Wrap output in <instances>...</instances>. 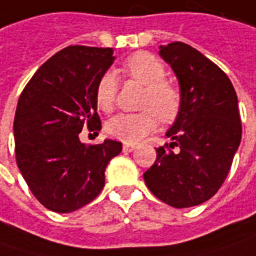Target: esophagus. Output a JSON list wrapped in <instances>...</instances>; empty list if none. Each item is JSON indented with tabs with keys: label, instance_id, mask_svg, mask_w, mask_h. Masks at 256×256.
Segmentation results:
<instances>
[{
	"label": "esophagus",
	"instance_id": "1",
	"mask_svg": "<svg viewBox=\"0 0 256 256\" xmlns=\"http://www.w3.org/2000/svg\"><path fill=\"white\" fill-rule=\"evenodd\" d=\"M134 150H135V145H130V144H124L122 145L124 152H132Z\"/></svg>",
	"mask_w": 256,
	"mask_h": 256
}]
</instances>
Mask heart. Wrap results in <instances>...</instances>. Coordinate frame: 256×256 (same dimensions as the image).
Listing matches in <instances>:
<instances>
[{"label":"heart","instance_id":"b5f03b06","mask_svg":"<svg viewBox=\"0 0 256 256\" xmlns=\"http://www.w3.org/2000/svg\"><path fill=\"white\" fill-rule=\"evenodd\" d=\"M122 71L132 80L145 85L140 112H124L111 118L105 130L110 136L122 142L135 144L152 132L158 124L172 122L176 120L182 108V94L178 86L165 81L166 70L164 64L148 52H138L126 58ZM116 76L112 71L102 74L95 86V102L104 111H112L116 98Z\"/></svg>","mask_w":256,"mask_h":256}]
</instances>
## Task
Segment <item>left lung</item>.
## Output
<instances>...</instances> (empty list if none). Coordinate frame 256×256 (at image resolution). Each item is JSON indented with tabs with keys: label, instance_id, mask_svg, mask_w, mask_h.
<instances>
[{
	"label": "left lung",
	"instance_id": "obj_1",
	"mask_svg": "<svg viewBox=\"0 0 256 256\" xmlns=\"http://www.w3.org/2000/svg\"><path fill=\"white\" fill-rule=\"evenodd\" d=\"M158 54L180 81L182 108L166 132L172 142L156 148L144 181L158 200L190 208L212 198L231 170L242 135L238 98L228 75L188 44L162 45Z\"/></svg>",
	"mask_w": 256,
	"mask_h": 256
}]
</instances>
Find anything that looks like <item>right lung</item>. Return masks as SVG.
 <instances>
[{"instance_id":"right-lung-1","label":"right lung","mask_w":256,"mask_h":256,"mask_svg":"<svg viewBox=\"0 0 256 256\" xmlns=\"http://www.w3.org/2000/svg\"><path fill=\"white\" fill-rule=\"evenodd\" d=\"M112 48L71 45L38 68L20 95L14 118L15 160L32 195L54 212L94 201L105 168L122 144L85 145L80 132L101 130L95 86L112 65Z\"/></svg>"}]
</instances>
